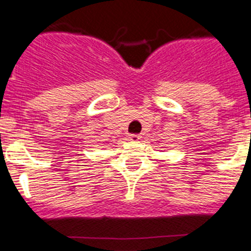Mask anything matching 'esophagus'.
<instances>
[{
  "label": "esophagus",
  "instance_id": "1",
  "mask_svg": "<svg viewBox=\"0 0 251 251\" xmlns=\"http://www.w3.org/2000/svg\"><path fill=\"white\" fill-rule=\"evenodd\" d=\"M141 138H142L141 134H132V136L129 137L130 141H133V142H138Z\"/></svg>",
  "mask_w": 251,
  "mask_h": 251
}]
</instances>
